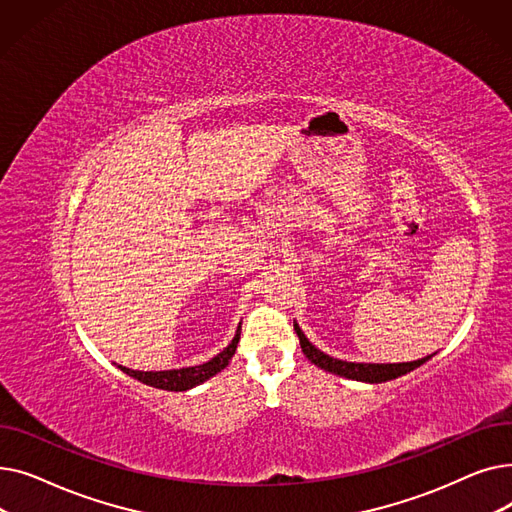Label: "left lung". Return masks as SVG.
Masks as SVG:
<instances>
[{
    "label": "left lung",
    "instance_id": "1",
    "mask_svg": "<svg viewBox=\"0 0 512 512\" xmlns=\"http://www.w3.org/2000/svg\"><path fill=\"white\" fill-rule=\"evenodd\" d=\"M294 332H297V336H299V342H301L305 357L313 365L326 369L330 373L342 375V378L367 382V384H382V382L400 378V375H405V373L417 369L419 365H423L429 357H432V355H429V357H423V359H417V361H411V363H348V361H340V359H334L326 353H321L319 348H315L307 340V336L303 334V330L299 328L297 321H294Z\"/></svg>",
    "mask_w": 512,
    "mask_h": 512
}]
</instances>
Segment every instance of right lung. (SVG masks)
I'll list each match as a JSON object with an SVG mask.
<instances>
[{"instance_id": "obj_1", "label": "right lung", "mask_w": 512, "mask_h": 512, "mask_svg": "<svg viewBox=\"0 0 512 512\" xmlns=\"http://www.w3.org/2000/svg\"><path fill=\"white\" fill-rule=\"evenodd\" d=\"M240 340V324L238 330L232 338V342L224 348L220 355H215L211 361L203 363V365H195V367H182V369H168V371H134L128 367L120 369L130 375V378L139 380L147 386L159 388V390H168V392H184V390H191L203 382H207L209 378H213L215 373H220L224 367H228L232 355L236 353V344Z\"/></svg>"}]
</instances>
